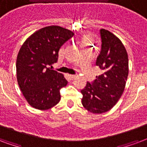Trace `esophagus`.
Listing matches in <instances>:
<instances>
[{"mask_svg":"<svg viewBox=\"0 0 147 147\" xmlns=\"http://www.w3.org/2000/svg\"><path fill=\"white\" fill-rule=\"evenodd\" d=\"M69 78H70V79H74V78H76V75H69Z\"/></svg>","mask_w":147,"mask_h":147,"instance_id":"esophagus-1","label":"esophagus"}]
</instances>
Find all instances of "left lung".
I'll use <instances>...</instances> for the list:
<instances>
[{
    "label": "left lung",
    "mask_w": 147,
    "mask_h": 147,
    "mask_svg": "<svg viewBox=\"0 0 147 147\" xmlns=\"http://www.w3.org/2000/svg\"><path fill=\"white\" fill-rule=\"evenodd\" d=\"M101 50L96 66L102 71L92 83L87 82L81 90L82 105L93 113L107 112L123 94L128 75V54L119 38L110 31L101 29Z\"/></svg>",
    "instance_id": "obj_1"
}]
</instances>
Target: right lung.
I'll list each match as a JSON object with an SVG mask.
<instances>
[{
	"mask_svg": "<svg viewBox=\"0 0 147 147\" xmlns=\"http://www.w3.org/2000/svg\"><path fill=\"white\" fill-rule=\"evenodd\" d=\"M74 35L67 29L51 26L36 31L23 43L17 56V81L31 107L49 110L60 101V89L68 81L51 69V65L58 61L61 46Z\"/></svg>",
	"mask_w": 147,
	"mask_h": 147,
	"instance_id": "right-lung-1",
	"label": "right lung"
}]
</instances>
